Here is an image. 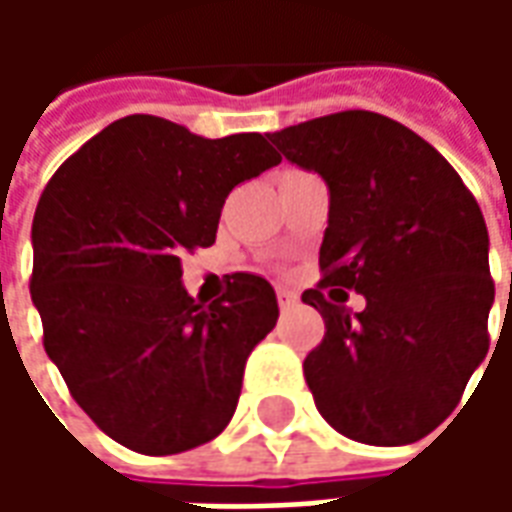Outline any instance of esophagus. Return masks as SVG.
Returning a JSON list of instances; mask_svg holds the SVG:
<instances>
[{
	"mask_svg": "<svg viewBox=\"0 0 512 512\" xmlns=\"http://www.w3.org/2000/svg\"><path fill=\"white\" fill-rule=\"evenodd\" d=\"M277 301H279V307H282V310H290V307H296V304H299V296H296L293 290L279 288L277 290Z\"/></svg>",
	"mask_w": 512,
	"mask_h": 512,
	"instance_id": "obj_1",
	"label": "esophagus"
}]
</instances>
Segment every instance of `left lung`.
Wrapping results in <instances>:
<instances>
[{
	"label": "left lung",
	"instance_id": "1",
	"mask_svg": "<svg viewBox=\"0 0 512 512\" xmlns=\"http://www.w3.org/2000/svg\"><path fill=\"white\" fill-rule=\"evenodd\" d=\"M268 139L329 186L321 282L301 301L326 334L304 359L321 417L362 444H411L450 417L488 354L494 279L474 194L392 117L348 109ZM345 289L368 299L362 313Z\"/></svg>",
	"mask_w": 512,
	"mask_h": 512
}]
</instances>
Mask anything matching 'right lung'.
Returning <instances> with one entry per match:
<instances>
[{"label": "right lung", "mask_w": 512, "mask_h": 512, "mask_svg": "<svg viewBox=\"0 0 512 512\" xmlns=\"http://www.w3.org/2000/svg\"><path fill=\"white\" fill-rule=\"evenodd\" d=\"M263 134L205 139L128 115L84 142L43 189L29 290L43 348L106 436L142 455L216 439L244 367L279 318L263 277L194 301L180 257L216 241L227 194L279 164Z\"/></svg>", "instance_id": "add662e5"}]
</instances>
